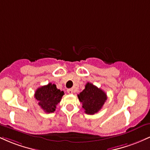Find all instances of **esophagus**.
I'll list each match as a JSON object with an SVG mask.
<instances>
[{
  "mask_svg": "<svg viewBox=\"0 0 150 150\" xmlns=\"http://www.w3.org/2000/svg\"><path fill=\"white\" fill-rule=\"evenodd\" d=\"M67 92H68V94H73V93L74 92V89L73 88L68 89V90H67Z\"/></svg>",
  "mask_w": 150,
  "mask_h": 150,
  "instance_id": "1",
  "label": "esophagus"
}]
</instances>
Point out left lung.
I'll list each match as a JSON object with an SVG mask.
<instances>
[{
	"label": "left lung",
	"instance_id": "8db88e82",
	"mask_svg": "<svg viewBox=\"0 0 150 150\" xmlns=\"http://www.w3.org/2000/svg\"><path fill=\"white\" fill-rule=\"evenodd\" d=\"M77 97L82 104L85 112L89 115L97 113L107 99L106 94L102 89L89 82L86 84L85 89Z\"/></svg>",
	"mask_w": 150,
	"mask_h": 150
}]
</instances>
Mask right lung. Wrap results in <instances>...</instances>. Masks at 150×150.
I'll use <instances>...</instances> for the list:
<instances>
[{"label": "right lung", "mask_w": 150, "mask_h": 150, "mask_svg": "<svg viewBox=\"0 0 150 150\" xmlns=\"http://www.w3.org/2000/svg\"><path fill=\"white\" fill-rule=\"evenodd\" d=\"M63 94L64 92L57 89L56 85L49 83L39 87L36 90L34 97L39 101V106L46 113H50L56 111V105L61 101Z\"/></svg>", "instance_id": "add662e5"}]
</instances>
